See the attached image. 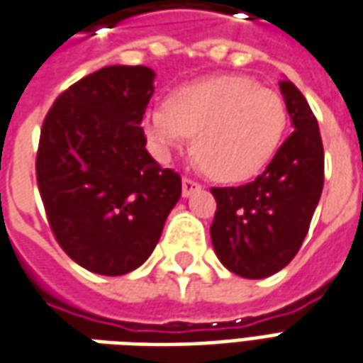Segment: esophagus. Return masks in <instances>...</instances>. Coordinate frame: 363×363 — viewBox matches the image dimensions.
I'll list each match as a JSON object with an SVG mask.
<instances>
[{"label": "esophagus", "instance_id": "esophagus-1", "mask_svg": "<svg viewBox=\"0 0 363 363\" xmlns=\"http://www.w3.org/2000/svg\"><path fill=\"white\" fill-rule=\"evenodd\" d=\"M196 190H200V184H198L196 181H192V179H186V177L182 179V196H184V198L192 196V194H194Z\"/></svg>", "mask_w": 363, "mask_h": 363}]
</instances>
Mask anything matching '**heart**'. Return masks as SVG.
<instances>
[{
	"mask_svg": "<svg viewBox=\"0 0 363 363\" xmlns=\"http://www.w3.org/2000/svg\"><path fill=\"white\" fill-rule=\"evenodd\" d=\"M288 114L276 91L247 75H218L189 83L169 96L167 106L143 116L145 134L169 157L196 134L194 150L221 182L249 181L272 161Z\"/></svg>",
	"mask_w": 363,
	"mask_h": 363,
	"instance_id": "heart-1",
	"label": "heart"
}]
</instances>
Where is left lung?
Wrapping results in <instances>:
<instances>
[{"instance_id":"8db88e82","label":"left lung","mask_w":363,"mask_h":363,"mask_svg":"<svg viewBox=\"0 0 363 363\" xmlns=\"http://www.w3.org/2000/svg\"><path fill=\"white\" fill-rule=\"evenodd\" d=\"M280 91L294 132L267 167L243 186L212 189L218 202L210 235L223 267L260 280L296 257L309 231L325 179V155L317 118L289 79Z\"/></svg>"}]
</instances>
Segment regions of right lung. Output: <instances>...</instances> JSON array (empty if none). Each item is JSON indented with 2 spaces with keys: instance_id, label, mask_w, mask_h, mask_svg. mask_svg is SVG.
I'll list each match as a JSON object with an SVG mask.
<instances>
[{
  "instance_id": "obj_1",
  "label": "right lung",
  "mask_w": 363,
  "mask_h": 363,
  "mask_svg": "<svg viewBox=\"0 0 363 363\" xmlns=\"http://www.w3.org/2000/svg\"><path fill=\"white\" fill-rule=\"evenodd\" d=\"M153 82L150 67L106 66L64 91L44 118L38 190L58 243L89 272L142 267L181 198V177L145 150Z\"/></svg>"
}]
</instances>
